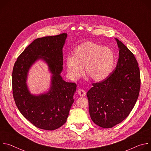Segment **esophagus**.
I'll list each match as a JSON object with an SVG mask.
<instances>
[{"label": "esophagus", "mask_w": 151, "mask_h": 151, "mask_svg": "<svg viewBox=\"0 0 151 151\" xmlns=\"http://www.w3.org/2000/svg\"><path fill=\"white\" fill-rule=\"evenodd\" d=\"M78 94L80 96L83 97V96H85L86 95V91H85L83 90H82V89H81V88H79V89H78Z\"/></svg>", "instance_id": "1"}]
</instances>
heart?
Instances as JSON below:
<instances>
[{
    "instance_id": "b5f03b06",
    "label": "heart",
    "mask_w": 151,
    "mask_h": 151,
    "mask_svg": "<svg viewBox=\"0 0 151 151\" xmlns=\"http://www.w3.org/2000/svg\"><path fill=\"white\" fill-rule=\"evenodd\" d=\"M68 73L71 78L76 79L83 72L87 78L96 82L108 77L113 71L115 55L112 50L92 42H85L74 51L73 57L66 61Z\"/></svg>"
}]
</instances>
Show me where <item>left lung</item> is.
<instances>
[{
	"label": "left lung",
	"mask_w": 151,
	"mask_h": 151,
	"mask_svg": "<svg viewBox=\"0 0 151 151\" xmlns=\"http://www.w3.org/2000/svg\"><path fill=\"white\" fill-rule=\"evenodd\" d=\"M115 39L119 49L115 69L101 82L92 83L87 93L92 121L104 128L113 127L128 116L140 87V70L134 54Z\"/></svg>",
	"instance_id": "obj_1"
}]
</instances>
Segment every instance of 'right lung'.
I'll use <instances>...</instances> for the list:
<instances>
[{
    "instance_id": "add662e5",
    "label": "right lung",
    "mask_w": 151,
    "mask_h": 151,
    "mask_svg": "<svg viewBox=\"0 0 151 151\" xmlns=\"http://www.w3.org/2000/svg\"><path fill=\"white\" fill-rule=\"evenodd\" d=\"M67 33L45 36L33 40L15 61L12 71V93L18 110L35 127L54 130L66 122L76 84L64 81L63 70V47ZM40 58L48 64L52 73V86L46 94L34 96L26 83L27 73L32 64Z\"/></svg>"
}]
</instances>
